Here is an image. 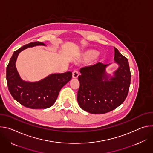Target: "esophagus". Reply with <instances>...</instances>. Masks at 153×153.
<instances>
[{"label": "esophagus", "instance_id": "obj_1", "mask_svg": "<svg viewBox=\"0 0 153 153\" xmlns=\"http://www.w3.org/2000/svg\"><path fill=\"white\" fill-rule=\"evenodd\" d=\"M79 75V73L77 71H74L72 73V76L74 78H77Z\"/></svg>", "mask_w": 153, "mask_h": 153}]
</instances>
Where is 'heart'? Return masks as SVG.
<instances>
[{
  "mask_svg": "<svg viewBox=\"0 0 153 153\" xmlns=\"http://www.w3.org/2000/svg\"><path fill=\"white\" fill-rule=\"evenodd\" d=\"M97 53H98L97 51L94 50H90L87 51V52L85 53L84 56H85V57L87 58H92L95 57L97 55Z\"/></svg>",
  "mask_w": 153,
  "mask_h": 153,
  "instance_id": "obj_1",
  "label": "heart"
}]
</instances>
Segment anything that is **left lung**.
<instances>
[{"label":"left lung","mask_w":153,"mask_h":153,"mask_svg":"<svg viewBox=\"0 0 153 153\" xmlns=\"http://www.w3.org/2000/svg\"><path fill=\"white\" fill-rule=\"evenodd\" d=\"M114 60L119 68L109 80L105 73L108 64L98 62L79 70L77 100L83 110L91 114H105L122 105L127 97L131 78L128 59L114 47Z\"/></svg>","instance_id":"1"}]
</instances>
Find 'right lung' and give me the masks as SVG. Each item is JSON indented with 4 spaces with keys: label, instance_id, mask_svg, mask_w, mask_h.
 Listing matches in <instances>:
<instances>
[{
    "label": "right lung",
    "instance_id": "right-lung-1",
    "mask_svg": "<svg viewBox=\"0 0 153 153\" xmlns=\"http://www.w3.org/2000/svg\"><path fill=\"white\" fill-rule=\"evenodd\" d=\"M45 44L34 42L16 50L7 67L6 78L8 90L18 102L31 109H45L55 103L61 88L72 77L71 72L51 74L45 78L35 82L22 81L17 71L15 62L19 53L23 50L35 45Z\"/></svg>",
    "mask_w": 153,
    "mask_h": 153
}]
</instances>
